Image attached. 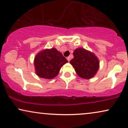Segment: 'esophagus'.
I'll list each match as a JSON object with an SVG mask.
<instances>
[{
	"instance_id": "34e87169",
	"label": "esophagus",
	"mask_w": 128,
	"mask_h": 128,
	"mask_svg": "<svg viewBox=\"0 0 128 128\" xmlns=\"http://www.w3.org/2000/svg\"><path fill=\"white\" fill-rule=\"evenodd\" d=\"M66 59H67V60H68V62H69V61H70V58H69V57H68V58H66Z\"/></svg>"
}]
</instances>
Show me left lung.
<instances>
[{
	"label": "left lung",
	"instance_id": "8db88e82",
	"mask_svg": "<svg viewBox=\"0 0 128 128\" xmlns=\"http://www.w3.org/2000/svg\"><path fill=\"white\" fill-rule=\"evenodd\" d=\"M73 54L69 62L78 76L83 79L92 78L99 69V60L96 55L84 48L75 49Z\"/></svg>",
	"mask_w": 128,
	"mask_h": 128
}]
</instances>
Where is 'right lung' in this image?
<instances>
[{
    "instance_id": "1",
    "label": "right lung",
    "mask_w": 128,
    "mask_h": 128,
    "mask_svg": "<svg viewBox=\"0 0 128 128\" xmlns=\"http://www.w3.org/2000/svg\"><path fill=\"white\" fill-rule=\"evenodd\" d=\"M68 62L60 52L52 48L39 52L34 58V64L38 76L51 80L58 75L62 66Z\"/></svg>"
}]
</instances>
